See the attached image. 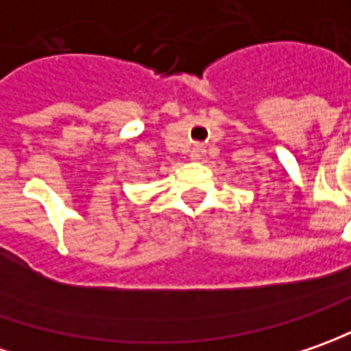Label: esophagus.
<instances>
[{"label": "esophagus", "mask_w": 351, "mask_h": 351, "mask_svg": "<svg viewBox=\"0 0 351 351\" xmlns=\"http://www.w3.org/2000/svg\"><path fill=\"white\" fill-rule=\"evenodd\" d=\"M204 157V147L202 145H194L192 149H190V159L192 161H199Z\"/></svg>", "instance_id": "1"}]
</instances>
